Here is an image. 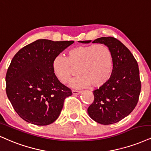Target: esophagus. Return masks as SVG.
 I'll use <instances>...</instances> for the list:
<instances>
[{
    "label": "esophagus",
    "instance_id": "obj_1",
    "mask_svg": "<svg viewBox=\"0 0 151 151\" xmlns=\"http://www.w3.org/2000/svg\"><path fill=\"white\" fill-rule=\"evenodd\" d=\"M81 91H78V90H72V93L73 95H79V94H81Z\"/></svg>",
    "mask_w": 151,
    "mask_h": 151
}]
</instances>
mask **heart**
<instances>
[{
  "label": "heart",
  "instance_id": "b5f03b06",
  "mask_svg": "<svg viewBox=\"0 0 151 151\" xmlns=\"http://www.w3.org/2000/svg\"><path fill=\"white\" fill-rule=\"evenodd\" d=\"M114 59L110 49L102 44L79 46L70 49L68 57L61 55L53 60L52 68L55 75L63 83L70 81L78 68L80 75L72 81L70 86L82 88L91 86L98 88L110 78Z\"/></svg>",
  "mask_w": 151,
  "mask_h": 151
}]
</instances>
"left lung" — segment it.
I'll list each match as a JSON object with an SVG mask.
<instances>
[{"label":"left lung","instance_id":"1","mask_svg":"<svg viewBox=\"0 0 151 151\" xmlns=\"http://www.w3.org/2000/svg\"><path fill=\"white\" fill-rule=\"evenodd\" d=\"M79 42L88 44L92 41ZM93 43L103 44L110 49L114 65L110 78L93 91L95 99L88 113L97 123L111 124L128 116L137 104L141 87L139 65L128 48L116 38L100 37Z\"/></svg>","mask_w":151,"mask_h":151}]
</instances>
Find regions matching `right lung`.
I'll list each match as a JSON object with an SVG mask.
<instances>
[{
  "label": "right lung",
  "mask_w": 151,
  "mask_h": 151,
  "mask_svg": "<svg viewBox=\"0 0 151 151\" xmlns=\"http://www.w3.org/2000/svg\"><path fill=\"white\" fill-rule=\"evenodd\" d=\"M74 41L38 40L21 49L5 77L6 94L17 114L28 123L46 126L57 119L71 90L52 68L54 58Z\"/></svg>",
  "instance_id": "right-lung-1"
}]
</instances>
